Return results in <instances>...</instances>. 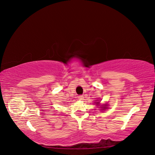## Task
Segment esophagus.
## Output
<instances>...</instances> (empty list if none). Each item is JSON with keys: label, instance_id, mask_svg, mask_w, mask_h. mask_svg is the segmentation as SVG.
<instances>
[{"label": "esophagus", "instance_id": "obj_1", "mask_svg": "<svg viewBox=\"0 0 155 155\" xmlns=\"http://www.w3.org/2000/svg\"><path fill=\"white\" fill-rule=\"evenodd\" d=\"M78 98L79 99V100H83V99H84V96L83 95H79L78 97Z\"/></svg>", "mask_w": 155, "mask_h": 155}]
</instances>
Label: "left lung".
Here are the masks:
<instances>
[{"label":"left lung","instance_id":"left-lung-1","mask_svg":"<svg viewBox=\"0 0 155 155\" xmlns=\"http://www.w3.org/2000/svg\"><path fill=\"white\" fill-rule=\"evenodd\" d=\"M106 108V107H104V108Z\"/></svg>","mask_w":155,"mask_h":155}]
</instances>
